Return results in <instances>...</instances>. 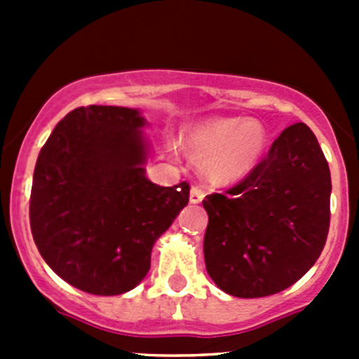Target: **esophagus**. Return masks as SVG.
<instances>
[{
	"label": "esophagus",
	"mask_w": 359,
	"mask_h": 359,
	"mask_svg": "<svg viewBox=\"0 0 359 359\" xmlns=\"http://www.w3.org/2000/svg\"><path fill=\"white\" fill-rule=\"evenodd\" d=\"M203 198H205V193H203L201 187H198V186H193V187H191L189 201L193 203V205H198V203H201Z\"/></svg>",
	"instance_id": "1"
}]
</instances>
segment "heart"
<instances>
[{
  "label": "heart",
  "mask_w": 359,
  "mask_h": 359,
  "mask_svg": "<svg viewBox=\"0 0 359 359\" xmlns=\"http://www.w3.org/2000/svg\"><path fill=\"white\" fill-rule=\"evenodd\" d=\"M267 146L266 128L255 119L215 118L194 126L186 149L219 182L243 179L259 163Z\"/></svg>",
  "instance_id": "1"
}]
</instances>
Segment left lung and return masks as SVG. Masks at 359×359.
<instances>
[{
	"mask_svg": "<svg viewBox=\"0 0 359 359\" xmlns=\"http://www.w3.org/2000/svg\"><path fill=\"white\" fill-rule=\"evenodd\" d=\"M330 193V168L314 133L306 123L288 126L240 184L203 200L210 278L240 299L292 287L325 247Z\"/></svg>",
	"mask_w": 359,
	"mask_h": 359,
	"instance_id": "1",
	"label": "left lung"
}]
</instances>
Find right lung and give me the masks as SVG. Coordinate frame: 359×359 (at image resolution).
I'll return each mask as SVG.
<instances>
[{
  "label": "right lung",
  "mask_w": 359,
  "mask_h": 359,
  "mask_svg": "<svg viewBox=\"0 0 359 359\" xmlns=\"http://www.w3.org/2000/svg\"><path fill=\"white\" fill-rule=\"evenodd\" d=\"M146 119L118 106L78 107L53 128L32 177L29 220L39 253L92 295L135 288L154 243L189 203V184L146 175Z\"/></svg>",
  "instance_id": "add662e5"
}]
</instances>
